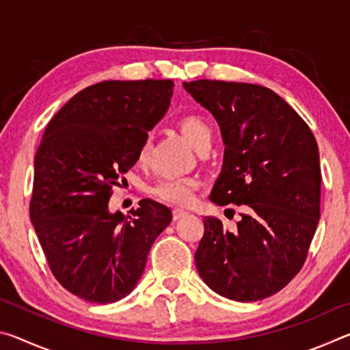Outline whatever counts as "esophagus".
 Segmentation results:
<instances>
[{
    "instance_id": "1",
    "label": "esophagus",
    "mask_w": 350,
    "mask_h": 350,
    "mask_svg": "<svg viewBox=\"0 0 350 350\" xmlns=\"http://www.w3.org/2000/svg\"><path fill=\"white\" fill-rule=\"evenodd\" d=\"M187 215H188V211H185V210H180V208H174L173 210V219H174V221H177V219H180V217L187 216Z\"/></svg>"
}]
</instances>
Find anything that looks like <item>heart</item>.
Listing matches in <instances>:
<instances>
[{"instance_id":"1","label":"heart","mask_w":350,"mask_h":350,"mask_svg":"<svg viewBox=\"0 0 350 350\" xmlns=\"http://www.w3.org/2000/svg\"><path fill=\"white\" fill-rule=\"evenodd\" d=\"M179 129L183 137L194 150L204 151L208 150L213 140V131L208 122L196 114L183 116L179 120ZM150 156V139L142 142L137 152L139 163H145ZM200 187V180L193 176L182 177H167V179L159 180L152 187L151 193L163 204L173 206H188L196 200L198 191Z\"/></svg>"}]
</instances>
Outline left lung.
Instances as JSON below:
<instances>
[{"mask_svg": "<svg viewBox=\"0 0 350 350\" xmlns=\"http://www.w3.org/2000/svg\"><path fill=\"white\" fill-rule=\"evenodd\" d=\"M183 88L216 118L225 144L210 200L244 210L234 232L217 217H204L194 254L198 271L224 298L264 299L298 275L317 232V140L298 112L269 88L219 80Z\"/></svg>", "mask_w": 350, "mask_h": 350, "instance_id": "1", "label": "left lung"}]
</instances>
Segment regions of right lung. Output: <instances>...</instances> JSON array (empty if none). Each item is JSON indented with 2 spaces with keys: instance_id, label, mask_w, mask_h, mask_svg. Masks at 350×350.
Listing matches in <instances>:
<instances>
[{
  "instance_id": "add662e5",
  "label": "right lung",
  "mask_w": 350,
  "mask_h": 350,
  "mask_svg": "<svg viewBox=\"0 0 350 350\" xmlns=\"http://www.w3.org/2000/svg\"><path fill=\"white\" fill-rule=\"evenodd\" d=\"M171 80H108L88 86L52 117L35 156L31 222L52 275L96 304L137 286L171 210L142 199L131 216L111 213L112 187L137 162L139 148L165 116Z\"/></svg>"
}]
</instances>
